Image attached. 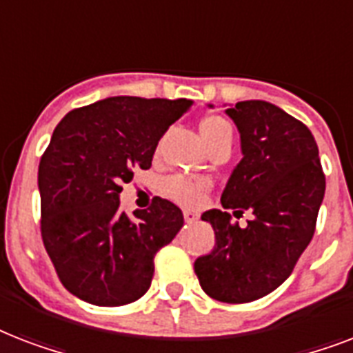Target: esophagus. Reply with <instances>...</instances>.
Listing matches in <instances>:
<instances>
[{"label":"esophagus","instance_id":"34e87169","mask_svg":"<svg viewBox=\"0 0 353 353\" xmlns=\"http://www.w3.org/2000/svg\"><path fill=\"white\" fill-rule=\"evenodd\" d=\"M183 216H185V221H187V223H196V221H198V214L192 212V210H185Z\"/></svg>","mask_w":353,"mask_h":353}]
</instances>
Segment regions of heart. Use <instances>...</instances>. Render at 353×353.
<instances>
[{"label":"heart","instance_id":"heart-1","mask_svg":"<svg viewBox=\"0 0 353 353\" xmlns=\"http://www.w3.org/2000/svg\"><path fill=\"white\" fill-rule=\"evenodd\" d=\"M199 132L203 137L205 144L212 146L220 143L232 141V126L220 115H209L199 122ZM163 190L176 203L185 207H199L205 203V198L210 190V181L205 177H183L172 176L163 183Z\"/></svg>","mask_w":353,"mask_h":353}]
</instances>
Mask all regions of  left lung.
Listing matches in <instances>:
<instances>
[{"label": "left lung", "instance_id": "1", "mask_svg": "<svg viewBox=\"0 0 353 353\" xmlns=\"http://www.w3.org/2000/svg\"><path fill=\"white\" fill-rule=\"evenodd\" d=\"M238 126L241 161L221 194V207L245 210L241 229L225 210L201 220L216 232V249L194 262L210 299L243 304L274 291L295 269L317 225L326 190L319 148L304 122L265 101H241L227 110Z\"/></svg>", "mask_w": 353, "mask_h": 353}]
</instances>
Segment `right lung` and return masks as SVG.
<instances>
[{"mask_svg":"<svg viewBox=\"0 0 353 353\" xmlns=\"http://www.w3.org/2000/svg\"><path fill=\"white\" fill-rule=\"evenodd\" d=\"M187 99L110 97L69 112L38 166L43 247L63 288L95 306H124L148 291L154 258L181 231L183 214L152 199L132 220L122 185L148 170L155 146Z\"/></svg>","mask_w":353,"mask_h":353,"instance_id":"1","label":"right lung"}]
</instances>
